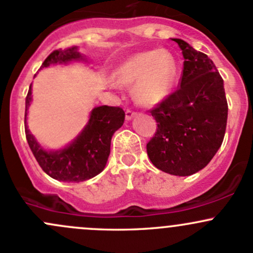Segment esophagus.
Here are the masks:
<instances>
[{
  "mask_svg": "<svg viewBox=\"0 0 253 253\" xmlns=\"http://www.w3.org/2000/svg\"><path fill=\"white\" fill-rule=\"evenodd\" d=\"M136 116V112L132 111V109H126V121H131L134 117Z\"/></svg>",
  "mask_w": 253,
  "mask_h": 253,
  "instance_id": "1",
  "label": "esophagus"
}]
</instances>
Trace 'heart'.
Listing matches in <instances>:
<instances>
[{
	"instance_id": "1",
	"label": "heart",
	"mask_w": 253,
	"mask_h": 253,
	"mask_svg": "<svg viewBox=\"0 0 253 253\" xmlns=\"http://www.w3.org/2000/svg\"><path fill=\"white\" fill-rule=\"evenodd\" d=\"M175 78V59L166 49L134 54L114 73L118 84H134L132 95L142 105H156L165 100L173 88Z\"/></svg>"
}]
</instances>
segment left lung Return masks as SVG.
<instances>
[{
	"mask_svg": "<svg viewBox=\"0 0 253 253\" xmlns=\"http://www.w3.org/2000/svg\"><path fill=\"white\" fill-rule=\"evenodd\" d=\"M178 90L151 109L157 131L147 142L148 158L160 170L179 176L205 168L222 145L228 119L224 83L207 54L184 40Z\"/></svg>",
	"mask_w": 253,
	"mask_h": 253,
	"instance_id": "8db88e82",
	"label": "left lung"
}]
</instances>
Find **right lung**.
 <instances>
[{"mask_svg":"<svg viewBox=\"0 0 253 253\" xmlns=\"http://www.w3.org/2000/svg\"><path fill=\"white\" fill-rule=\"evenodd\" d=\"M77 46L56 49L45 59L42 68L57 63L82 61ZM31 102V85L25 98V118ZM126 113L121 107L100 106L92 109L90 119L79 136L59 151H46L38 144L25 124L29 147L42 170L51 178L66 183H79L93 178L105 168L111 152V140L124 123Z\"/></svg>","mask_w":253,"mask_h":253,"instance_id":"1","label":"right lung"}]
</instances>
